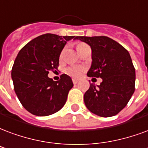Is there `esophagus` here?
Instances as JSON below:
<instances>
[{
  "instance_id": "1",
  "label": "esophagus",
  "mask_w": 148,
  "mask_h": 148,
  "mask_svg": "<svg viewBox=\"0 0 148 148\" xmlns=\"http://www.w3.org/2000/svg\"><path fill=\"white\" fill-rule=\"evenodd\" d=\"M77 82H78V80L73 79V83H74V84H77Z\"/></svg>"
}]
</instances>
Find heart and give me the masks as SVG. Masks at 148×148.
I'll return each mask as SVG.
<instances>
[{"label":"heart","mask_w":148,"mask_h":148,"mask_svg":"<svg viewBox=\"0 0 148 148\" xmlns=\"http://www.w3.org/2000/svg\"><path fill=\"white\" fill-rule=\"evenodd\" d=\"M84 46H86V45L85 44H83V43H79L77 44V49H79L80 48H82V47H84ZM61 56H62V54H61ZM83 68L82 66H72L71 67H69L67 69V74L69 75H71L72 77H79L81 76V74L82 73Z\"/></svg>","instance_id":"obj_1"}]
</instances>
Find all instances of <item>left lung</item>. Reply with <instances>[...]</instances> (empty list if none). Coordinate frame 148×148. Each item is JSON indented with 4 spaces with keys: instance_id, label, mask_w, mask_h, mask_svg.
I'll use <instances>...</instances> for the list:
<instances>
[{
    "instance_id": "left-lung-1",
    "label": "left lung",
    "mask_w": 148,
    "mask_h": 148,
    "mask_svg": "<svg viewBox=\"0 0 148 148\" xmlns=\"http://www.w3.org/2000/svg\"><path fill=\"white\" fill-rule=\"evenodd\" d=\"M75 40L88 44L92 49V64L87 75L103 80L99 85L90 84L85 92L86 108L100 117L116 115L126 106L135 91V68L130 53L105 36H79Z\"/></svg>"
}]
</instances>
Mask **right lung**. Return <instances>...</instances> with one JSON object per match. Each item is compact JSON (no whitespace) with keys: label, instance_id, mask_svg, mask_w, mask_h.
<instances>
[{"label":"right lung","instance_id":"1","mask_svg":"<svg viewBox=\"0 0 148 148\" xmlns=\"http://www.w3.org/2000/svg\"><path fill=\"white\" fill-rule=\"evenodd\" d=\"M75 36L45 34L30 40L19 51L12 70L14 89L23 108L37 116L57 112L66 103L73 86L70 76L62 74L54 82L49 71L57 69L66 41Z\"/></svg>","mask_w":148,"mask_h":148}]
</instances>
